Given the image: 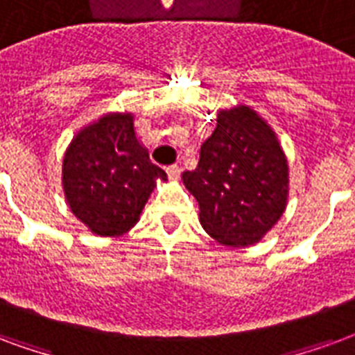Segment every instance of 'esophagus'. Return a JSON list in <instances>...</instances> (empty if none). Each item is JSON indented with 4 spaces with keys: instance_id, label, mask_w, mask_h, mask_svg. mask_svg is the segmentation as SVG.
Returning a JSON list of instances; mask_svg holds the SVG:
<instances>
[{
    "instance_id": "34e87169",
    "label": "esophagus",
    "mask_w": 355,
    "mask_h": 355,
    "mask_svg": "<svg viewBox=\"0 0 355 355\" xmlns=\"http://www.w3.org/2000/svg\"><path fill=\"white\" fill-rule=\"evenodd\" d=\"M166 174L170 180H180V174H181V168L178 166V164H174V166H168L166 168Z\"/></svg>"
}]
</instances>
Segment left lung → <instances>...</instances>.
Returning a JSON list of instances; mask_svg holds the SVG:
<instances>
[{
    "mask_svg": "<svg viewBox=\"0 0 355 355\" xmlns=\"http://www.w3.org/2000/svg\"><path fill=\"white\" fill-rule=\"evenodd\" d=\"M183 185L200 208V225L227 248L261 242L280 221L289 198V164L272 126L250 105L219 110Z\"/></svg>",
    "mask_w": 355,
    "mask_h": 355,
    "instance_id": "left-lung-1",
    "label": "left lung"
}]
</instances>
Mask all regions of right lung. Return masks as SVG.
<instances>
[{
	"mask_svg": "<svg viewBox=\"0 0 355 355\" xmlns=\"http://www.w3.org/2000/svg\"><path fill=\"white\" fill-rule=\"evenodd\" d=\"M166 172L136 136L134 113H105L77 132L62 160V189L71 214L98 236H123Z\"/></svg>",
	"mask_w": 355,
	"mask_h": 355,
	"instance_id": "right-lung-1",
	"label": "right lung"
}]
</instances>
